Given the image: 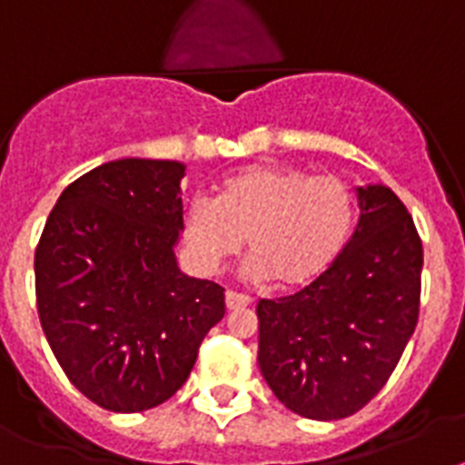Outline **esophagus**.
<instances>
[{
  "label": "esophagus",
  "instance_id": "34e87169",
  "mask_svg": "<svg viewBox=\"0 0 465 465\" xmlns=\"http://www.w3.org/2000/svg\"><path fill=\"white\" fill-rule=\"evenodd\" d=\"M224 301H226V308H229V311H239V308H248V305L252 303L251 298L243 296V293H236V292H226Z\"/></svg>",
  "mask_w": 465,
  "mask_h": 465
}]
</instances>
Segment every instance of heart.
<instances>
[{
    "instance_id": "b5f03b06",
    "label": "heart",
    "mask_w": 465,
    "mask_h": 465,
    "mask_svg": "<svg viewBox=\"0 0 465 465\" xmlns=\"http://www.w3.org/2000/svg\"><path fill=\"white\" fill-rule=\"evenodd\" d=\"M353 222L356 200L337 176L252 164L222 181L214 203L188 205L183 241L193 265L213 274L245 239L248 277L301 289L334 265Z\"/></svg>"
}]
</instances>
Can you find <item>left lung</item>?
<instances>
[{"label": "left lung", "instance_id": "obj_1", "mask_svg": "<svg viewBox=\"0 0 465 465\" xmlns=\"http://www.w3.org/2000/svg\"><path fill=\"white\" fill-rule=\"evenodd\" d=\"M361 220L322 277L258 303L260 372L286 409L353 416L394 372L420 312L422 243L391 188H356Z\"/></svg>", "mask_w": 465, "mask_h": 465}]
</instances>
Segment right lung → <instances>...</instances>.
I'll return each instance as SVG.
<instances>
[{"mask_svg":"<svg viewBox=\"0 0 465 465\" xmlns=\"http://www.w3.org/2000/svg\"><path fill=\"white\" fill-rule=\"evenodd\" d=\"M172 160H114L56 200L35 251L37 312L75 390L114 413L160 406L181 390L224 289L176 265L183 229Z\"/></svg>","mask_w":465,"mask_h":465,"instance_id":"right-lung-1","label":"right lung"}]
</instances>
